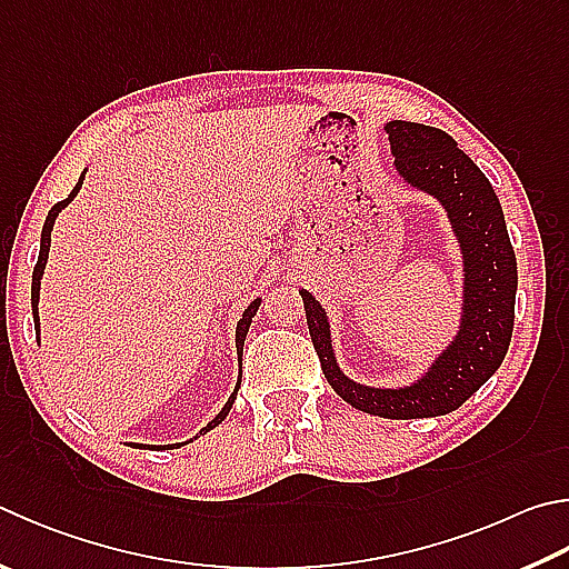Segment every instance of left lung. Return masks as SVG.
<instances>
[{"label": "left lung", "mask_w": 569, "mask_h": 569, "mask_svg": "<svg viewBox=\"0 0 569 569\" xmlns=\"http://www.w3.org/2000/svg\"><path fill=\"white\" fill-rule=\"evenodd\" d=\"M386 131L402 179L436 196L458 233L465 258V306L458 338L416 386L366 388L340 373L323 308L308 291H301V298L320 368L340 398L380 418H436L458 410L508 353L518 261L498 196L468 153L458 149L456 139L442 129L412 121H390Z\"/></svg>", "instance_id": "8db88e82"}]
</instances>
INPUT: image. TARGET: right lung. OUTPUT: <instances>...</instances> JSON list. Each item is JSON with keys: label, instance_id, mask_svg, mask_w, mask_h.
<instances>
[{"label": "right lung", "instance_id": "obj_1", "mask_svg": "<svg viewBox=\"0 0 569 569\" xmlns=\"http://www.w3.org/2000/svg\"><path fill=\"white\" fill-rule=\"evenodd\" d=\"M81 181L84 179H79V183L74 186V189H71V193L67 196L64 201H59V203H54L51 206V211H49V216H47V221H44V229H41V249H39V261H37V266H34V273H32V311H34V318H37V328H39V316H37V303H39V281H41V273H44V266H47V256H49V243H51V226H54V219L59 216V211L64 209V206L74 199L77 196V191L81 189ZM258 298L256 301L246 308V313H243V318L239 320V328H236V350H239V360H241V356H243V340H246V333H249V326H251V318L256 316V311H258ZM239 386H241V380H239ZM239 386H236V390H239ZM236 390H233V396L229 398V402H226L223 406V410L219 412V416H216L209 426H206L201 432H206V430H211V428H216L219 426V422L229 416V410H231V406H233V398H236ZM141 448H147V446H141ZM153 448H159V450H167V448H173V446H153Z\"/></svg>", "mask_w": 569, "mask_h": 569}]
</instances>
